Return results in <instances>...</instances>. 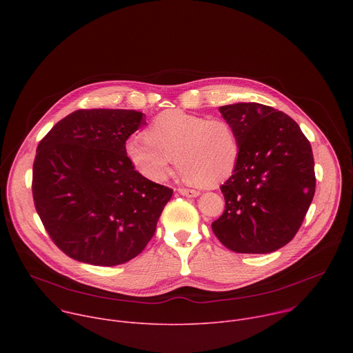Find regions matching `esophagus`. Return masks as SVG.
<instances>
[{
  "label": "esophagus",
  "mask_w": 353,
  "mask_h": 353,
  "mask_svg": "<svg viewBox=\"0 0 353 353\" xmlns=\"http://www.w3.org/2000/svg\"><path fill=\"white\" fill-rule=\"evenodd\" d=\"M179 192H180L181 195H184V196H191V198L199 195V191H196V190H190V188H179Z\"/></svg>",
  "instance_id": "34e87169"
}]
</instances>
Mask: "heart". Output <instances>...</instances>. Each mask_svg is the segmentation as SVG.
I'll return each mask as SVG.
<instances>
[{"label":"heart","mask_w":353,"mask_h":353,"mask_svg":"<svg viewBox=\"0 0 353 353\" xmlns=\"http://www.w3.org/2000/svg\"><path fill=\"white\" fill-rule=\"evenodd\" d=\"M125 155L150 181H165L176 157L185 179L199 187H214L233 173L239 142L234 130L225 120L168 110L150 123L146 138L127 141Z\"/></svg>","instance_id":"obj_1"}]
</instances>
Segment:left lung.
<instances>
[{
  "label": "left lung",
  "mask_w": 353,
  "mask_h": 353,
  "mask_svg": "<svg viewBox=\"0 0 353 353\" xmlns=\"http://www.w3.org/2000/svg\"><path fill=\"white\" fill-rule=\"evenodd\" d=\"M239 142L233 174L222 184L225 211L212 223L236 253L267 254L288 244L316 191L310 142L294 120L261 103L219 108Z\"/></svg>",
  "instance_id": "left-lung-1"
}]
</instances>
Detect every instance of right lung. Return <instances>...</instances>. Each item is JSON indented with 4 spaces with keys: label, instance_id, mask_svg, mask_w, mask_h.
<instances>
[{
    "label": "right lung",
    "instance_id": "right-lung-1",
    "mask_svg": "<svg viewBox=\"0 0 353 353\" xmlns=\"http://www.w3.org/2000/svg\"><path fill=\"white\" fill-rule=\"evenodd\" d=\"M145 124L137 110H77L40 141L34 207L68 257L114 267L152 239L173 190L145 179L125 155V141Z\"/></svg>",
    "mask_w": 353,
    "mask_h": 353
}]
</instances>
